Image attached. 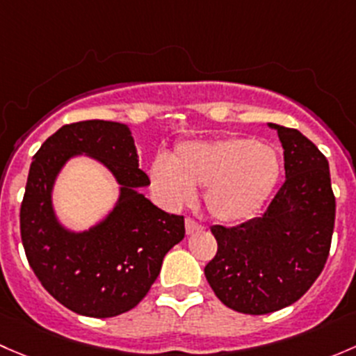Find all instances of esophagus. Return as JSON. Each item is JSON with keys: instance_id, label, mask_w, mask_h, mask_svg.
I'll use <instances>...</instances> for the list:
<instances>
[{"instance_id": "esophagus-1", "label": "esophagus", "mask_w": 356, "mask_h": 356, "mask_svg": "<svg viewBox=\"0 0 356 356\" xmlns=\"http://www.w3.org/2000/svg\"><path fill=\"white\" fill-rule=\"evenodd\" d=\"M204 226L200 225V222H197L195 219H192V218H188L185 221V229H186V234H193L195 232H200V229H202Z\"/></svg>"}]
</instances>
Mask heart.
Returning a JSON list of instances; mask_svg holds the SVG:
<instances>
[{"mask_svg":"<svg viewBox=\"0 0 356 356\" xmlns=\"http://www.w3.org/2000/svg\"><path fill=\"white\" fill-rule=\"evenodd\" d=\"M154 188L171 205L192 202L195 188H205L209 214L222 225H240L262 209L281 175L276 149L245 137L185 142L173 161L152 164Z\"/></svg>","mask_w":356,"mask_h":356,"instance_id":"heart-1","label":"heart"}]
</instances>
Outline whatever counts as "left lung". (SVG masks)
I'll use <instances>...</instances> for the list:
<instances>
[{
	"label": "left lung",
	"instance_id": "left-lung-1",
	"mask_svg": "<svg viewBox=\"0 0 356 356\" xmlns=\"http://www.w3.org/2000/svg\"><path fill=\"white\" fill-rule=\"evenodd\" d=\"M269 127L284 149L286 179L262 216L212 226L218 254L204 269L226 307L250 315L276 312L309 291L327 260L336 218L324 154L295 128Z\"/></svg>",
	"mask_w": 356,
	"mask_h": 356
}]
</instances>
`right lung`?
Returning <instances> with one entry per match:
<instances>
[{"label": "right lung", "instance_id": "right-lung-1", "mask_svg": "<svg viewBox=\"0 0 356 356\" xmlns=\"http://www.w3.org/2000/svg\"><path fill=\"white\" fill-rule=\"evenodd\" d=\"M80 153L112 171L120 199L101 223L75 234L54 214L52 186L66 161ZM149 183L123 123L65 124L35 152L20 207L22 243L46 291L72 312L106 318L137 307L159 276L164 255L185 238L183 216L168 214L138 192Z\"/></svg>", "mask_w": 356, "mask_h": 356}]
</instances>
